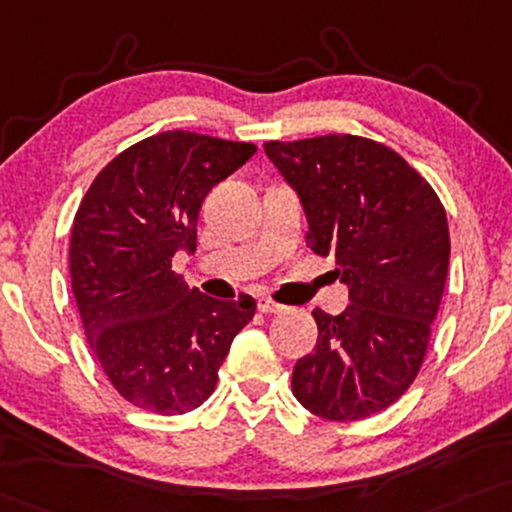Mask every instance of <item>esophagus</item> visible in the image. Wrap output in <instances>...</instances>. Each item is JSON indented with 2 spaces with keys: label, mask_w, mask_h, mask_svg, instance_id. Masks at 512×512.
<instances>
[{
  "label": "esophagus",
  "mask_w": 512,
  "mask_h": 512,
  "mask_svg": "<svg viewBox=\"0 0 512 512\" xmlns=\"http://www.w3.org/2000/svg\"><path fill=\"white\" fill-rule=\"evenodd\" d=\"M257 310L264 312V315H276V312H283L286 307L274 303V300L267 298V295H260V298H257Z\"/></svg>",
  "instance_id": "34e87169"
}]
</instances>
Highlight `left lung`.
Segmentation results:
<instances>
[{"mask_svg": "<svg viewBox=\"0 0 512 512\" xmlns=\"http://www.w3.org/2000/svg\"><path fill=\"white\" fill-rule=\"evenodd\" d=\"M307 217V248L336 260L341 315L312 312L319 336L293 367V396L353 422L389 408L420 372L446 286V209L403 157L357 135L264 143Z\"/></svg>", "mask_w": 512, "mask_h": 512, "instance_id": "left-lung-1", "label": "left lung"}]
</instances>
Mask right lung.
<instances>
[{"instance_id": "obj_1", "label": "right lung", "mask_w": 512, "mask_h": 512, "mask_svg": "<svg viewBox=\"0 0 512 512\" xmlns=\"http://www.w3.org/2000/svg\"><path fill=\"white\" fill-rule=\"evenodd\" d=\"M252 143L166 131L97 174L71 229V286L85 336L128 403L183 415L212 396L255 300H217L171 269L197 248L202 200L255 155Z\"/></svg>"}]
</instances>
